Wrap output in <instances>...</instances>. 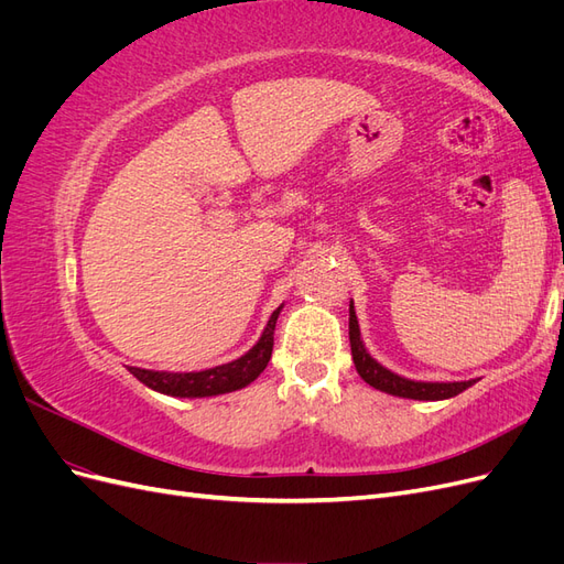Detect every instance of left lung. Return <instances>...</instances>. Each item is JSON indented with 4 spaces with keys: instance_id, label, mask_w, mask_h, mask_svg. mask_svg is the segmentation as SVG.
<instances>
[{
    "instance_id": "left-lung-1",
    "label": "left lung",
    "mask_w": 564,
    "mask_h": 564,
    "mask_svg": "<svg viewBox=\"0 0 564 564\" xmlns=\"http://www.w3.org/2000/svg\"><path fill=\"white\" fill-rule=\"evenodd\" d=\"M350 350H352V362L360 377L383 392L390 395H400L409 400H447L470 388L475 381H454V383H423V381H409L392 373L390 369L381 367L373 357L365 350L360 340V324H357L355 308L350 303Z\"/></svg>"
}]
</instances>
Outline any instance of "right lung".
Listing matches in <instances>:
<instances>
[{
    "label": "right lung",
    "instance_id": "right-lung-1",
    "mask_svg": "<svg viewBox=\"0 0 564 564\" xmlns=\"http://www.w3.org/2000/svg\"><path fill=\"white\" fill-rule=\"evenodd\" d=\"M280 308L270 315L268 327L263 329V336L259 338L247 355L240 360L212 367L204 371H187V373H169V371H150L129 367V371L139 379L143 386L164 392V395L174 398H209L220 395V392H232L249 386L253 379H259V373L268 367L272 344H275V322H278Z\"/></svg>",
    "mask_w": 564,
    "mask_h": 564
}]
</instances>
